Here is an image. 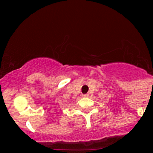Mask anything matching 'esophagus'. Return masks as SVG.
Segmentation results:
<instances>
[{
	"instance_id": "34e87169",
	"label": "esophagus",
	"mask_w": 153,
	"mask_h": 153,
	"mask_svg": "<svg viewBox=\"0 0 153 153\" xmlns=\"http://www.w3.org/2000/svg\"><path fill=\"white\" fill-rule=\"evenodd\" d=\"M83 96L86 97V96H88V95H87V94H85V95H83Z\"/></svg>"
}]
</instances>
